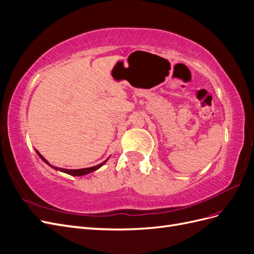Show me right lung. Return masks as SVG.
Instances as JSON below:
<instances>
[{
  "label": "right lung",
  "instance_id": "add662e5",
  "mask_svg": "<svg viewBox=\"0 0 254 254\" xmlns=\"http://www.w3.org/2000/svg\"><path fill=\"white\" fill-rule=\"evenodd\" d=\"M36 152L38 153V156H39L41 159H42V161H44L45 163H47L48 165H50L51 167H53L54 170H56V171H60V172H64V173H65V174H68V175H71V176H83V175H87V174H90V173H92V172H94V171H96V170H98L99 167H102L106 162H107V159L106 161H104V162H102L101 164H98V165H95V166H92V167H87V168H80V170H66V168H60V167H56V166H53V165H51L47 160H45L40 153H39V151L38 150H36Z\"/></svg>",
  "mask_w": 254,
  "mask_h": 254
}]
</instances>
